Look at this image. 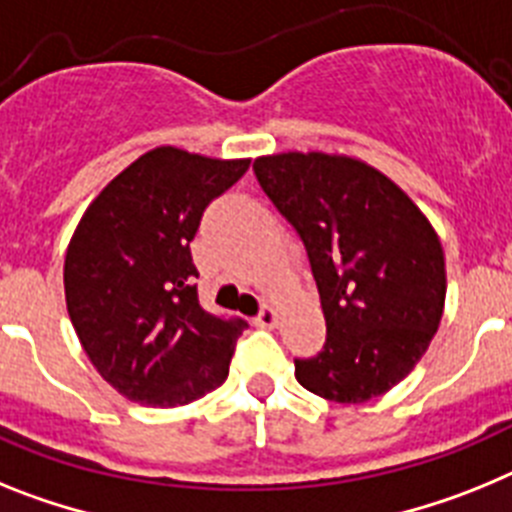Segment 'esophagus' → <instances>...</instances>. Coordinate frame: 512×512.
I'll list each match as a JSON object with an SVG mask.
<instances>
[{
    "mask_svg": "<svg viewBox=\"0 0 512 512\" xmlns=\"http://www.w3.org/2000/svg\"><path fill=\"white\" fill-rule=\"evenodd\" d=\"M257 327H275L278 324V309L275 306H262L260 314L255 317Z\"/></svg>",
    "mask_w": 512,
    "mask_h": 512,
    "instance_id": "34e87169",
    "label": "esophagus"
}]
</instances>
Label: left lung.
I'll return each mask as SVG.
<instances>
[{
    "label": "left lung",
    "mask_w": 512,
    "mask_h": 512,
    "mask_svg": "<svg viewBox=\"0 0 512 512\" xmlns=\"http://www.w3.org/2000/svg\"><path fill=\"white\" fill-rule=\"evenodd\" d=\"M252 170L304 242L327 322L322 353L296 358V379L330 402L381 397L438 332L441 239L410 195L361 159L286 151Z\"/></svg>",
    "instance_id": "left-lung-1"
}]
</instances>
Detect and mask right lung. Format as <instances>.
<instances>
[{"instance_id": "add662e5", "label": "right lung", "mask_w": 512, "mask_h": 512, "mask_svg": "<svg viewBox=\"0 0 512 512\" xmlns=\"http://www.w3.org/2000/svg\"><path fill=\"white\" fill-rule=\"evenodd\" d=\"M247 167L157 146L102 188L71 237L69 319L97 373L131 402L180 407L229 376L247 322L203 309L190 242Z\"/></svg>"}]
</instances>
